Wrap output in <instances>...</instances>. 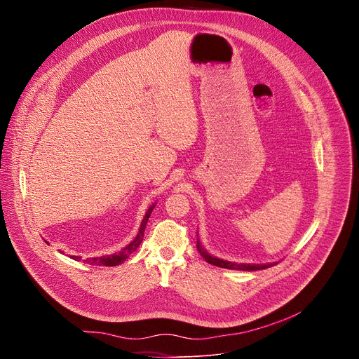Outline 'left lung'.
<instances>
[{
	"instance_id": "left-lung-1",
	"label": "left lung",
	"mask_w": 359,
	"mask_h": 359,
	"mask_svg": "<svg viewBox=\"0 0 359 359\" xmlns=\"http://www.w3.org/2000/svg\"><path fill=\"white\" fill-rule=\"evenodd\" d=\"M196 247L200 252L201 257L206 260L209 264L212 266H216V267H222V269H229V270H243V271H255V270H264V269H269V267H273L274 264H237V263H231V262H224V260H220V259H216L213 257V255H210L206 250H204L197 238V243H196Z\"/></svg>"
}]
</instances>
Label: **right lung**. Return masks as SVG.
Instances as JSON below:
<instances>
[{"label":"right lung","mask_w":359,"mask_h":359,"mask_svg":"<svg viewBox=\"0 0 359 359\" xmlns=\"http://www.w3.org/2000/svg\"><path fill=\"white\" fill-rule=\"evenodd\" d=\"M153 208H155V206H150V208H149V210H147V213H146V216H144V219H143V222H142V224H140V230H139L136 238H135L130 244H128L121 252L114 254V255H112V254H111V255H102V257L88 259V260H83V262H86L88 264H92V266L95 264V266H107V267H112V266L122 264V263L129 257V255L140 245V243L143 241L144 227H146V223H147V220H149V217H150V213H151ZM72 259H74V260H81L79 257H76V255H72Z\"/></svg>","instance_id":"add662e5"}]
</instances>
